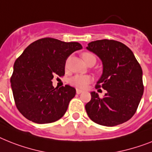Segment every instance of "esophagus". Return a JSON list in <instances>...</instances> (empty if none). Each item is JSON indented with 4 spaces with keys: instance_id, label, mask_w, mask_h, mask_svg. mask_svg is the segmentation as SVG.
<instances>
[{
    "instance_id": "esophagus-1",
    "label": "esophagus",
    "mask_w": 152,
    "mask_h": 152,
    "mask_svg": "<svg viewBox=\"0 0 152 152\" xmlns=\"http://www.w3.org/2000/svg\"><path fill=\"white\" fill-rule=\"evenodd\" d=\"M82 91H83L82 90L79 89V88H77V89H76V92H77V94H78V95H79V94H81Z\"/></svg>"
}]
</instances>
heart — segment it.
I'll list each match as a JSON object with an SVG mask.
<instances>
[{
	"label": "heart",
	"mask_w": 152,
	"mask_h": 152,
	"mask_svg": "<svg viewBox=\"0 0 152 152\" xmlns=\"http://www.w3.org/2000/svg\"><path fill=\"white\" fill-rule=\"evenodd\" d=\"M82 59L83 61H85V64H87L89 61H93L96 62V58L95 55L91 53L85 52L82 53ZM67 62H68V59L67 61H66V64H65V67H67ZM91 81V77H90L89 75H77L73 76L72 77L70 78L69 80V82L71 84V85H75L77 88H84L87 86L88 84Z\"/></svg>",
	"instance_id": "obj_1"
}]
</instances>
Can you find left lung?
<instances>
[{"label":"left lung","mask_w":152,"mask_h":152,"mask_svg":"<svg viewBox=\"0 0 152 152\" xmlns=\"http://www.w3.org/2000/svg\"><path fill=\"white\" fill-rule=\"evenodd\" d=\"M86 48L102 62V75L96 88L106 90L103 98L91 92V100L85 105L88 116L102 126L126 122L136 113L144 92L141 65L132 51L116 40H96Z\"/></svg>","instance_id":"1"}]
</instances>
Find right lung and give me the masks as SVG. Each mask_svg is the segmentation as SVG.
I'll return each instance as SVG.
<instances>
[{
	"label": "right lung",
	"instance_id": "obj_1",
	"mask_svg": "<svg viewBox=\"0 0 152 152\" xmlns=\"http://www.w3.org/2000/svg\"><path fill=\"white\" fill-rule=\"evenodd\" d=\"M81 49L78 42L43 38L27 46L16 60L11 89L16 107L26 119L50 124L64 115L76 90L67 85L54 88L52 80L64 75L67 57Z\"/></svg>",
	"mask_w": 152,
	"mask_h": 152
}]
</instances>
